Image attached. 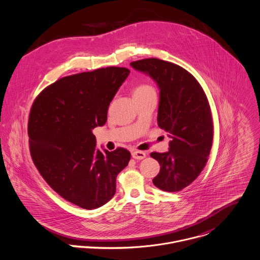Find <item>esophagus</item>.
<instances>
[{
	"label": "esophagus",
	"instance_id": "obj_1",
	"mask_svg": "<svg viewBox=\"0 0 260 260\" xmlns=\"http://www.w3.org/2000/svg\"><path fill=\"white\" fill-rule=\"evenodd\" d=\"M132 156H133V158H135L137 160H142V159L146 158V153L143 151H134L132 153Z\"/></svg>",
	"mask_w": 260,
	"mask_h": 260
}]
</instances>
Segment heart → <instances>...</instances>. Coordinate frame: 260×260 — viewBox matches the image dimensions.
<instances>
[{"instance_id":"obj_1","label":"heart","mask_w":260,"mask_h":260,"mask_svg":"<svg viewBox=\"0 0 260 260\" xmlns=\"http://www.w3.org/2000/svg\"><path fill=\"white\" fill-rule=\"evenodd\" d=\"M149 91H153V88L150 85H148V84H139L134 88L133 93H134V96H138V95L145 94Z\"/></svg>"}]
</instances>
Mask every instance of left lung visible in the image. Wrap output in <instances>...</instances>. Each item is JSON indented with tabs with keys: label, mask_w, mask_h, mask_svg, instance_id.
<instances>
[{
	"label": "left lung",
	"mask_w": 260,
	"mask_h": 260,
	"mask_svg": "<svg viewBox=\"0 0 260 260\" xmlns=\"http://www.w3.org/2000/svg\"><path fill=\"white\" fill-rule=\"evenodd\" d=\"M131 64L157 82L158 125L171 138L168 152L151 153L161 166L153 183L164 191H180L199 177L211 153L214 122L209 100L199 81L176 63L150 57Z\"/></svg>",
	"instance_id": "obj_1"
}]
</instances>
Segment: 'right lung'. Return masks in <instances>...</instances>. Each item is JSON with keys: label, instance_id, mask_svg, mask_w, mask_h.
<instances>
[{"label": "right lung", "instance_id": "obj_1", "mask_svg": "<svg viewBox=\"0 0 260 260\" xmlns=\"http://www.w3.org/2000/svg\"><path fill=\"white\" fill-rule=\"evenodd\" d=\"M129 70L107 67L60 78L32 103L28 118L32 161L46 183L86 210L109 202L116 177L129 160L124 148L101 152L92 129L105 124L107 110Z\"/></svg>", "mask_w": 260, "mask_h": 260}]
</instances>
